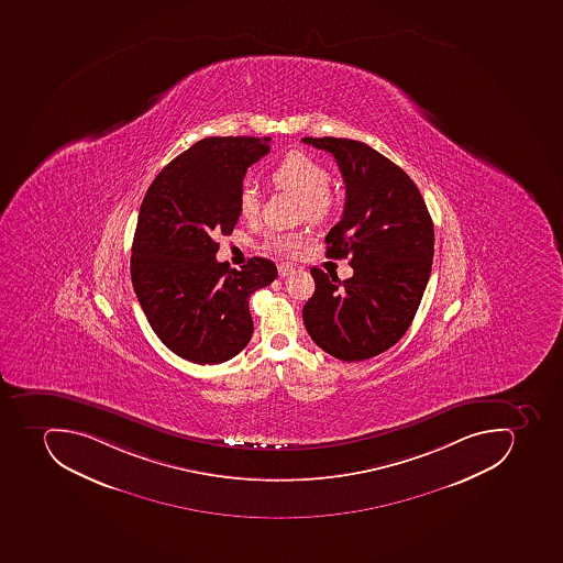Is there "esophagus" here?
<instances>
[{"mask_svg":"<svg viewBox=\"0 0 563 563\" xmlns=\"http://www.w3.org/2000/svg\"><path fill=\"white\" fill-rule=\"evenodd\" d=\"M295 272V266L289 265V263H280L279 265V275L280 277H288Z\"/></svg>","mask_w":563,"mask_h":563,"instance_id":"obj_1","label":"esophagus"}]
</instances>
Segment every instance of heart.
Returning <instances> with one entry per match:
<instances>
[{
  "label": "heart",
  "mask_w": 563,
  "mask_h": 563,
  "mask_svg": "<svg viewBox=\"0 0 563 563\" xmlns=\"http://www.w3.org/2000/svg\"><path fill=\"white\" fill-rule=\"evenodd\" d=\"M271 180L280 189L292 190L303 198V212L311 219H321L330 212L333 205L330 190L329 169L311 153L303 150H291L279 163L272 167ZM260 192L254 185L242 184L239 190V213L245 221H254L260 213ZM303 234L289 231H271L266 233L263 247L279 256H292L303 243Z\"/></svg>",
  "instance_id": "heart-1"
}]
</instances>
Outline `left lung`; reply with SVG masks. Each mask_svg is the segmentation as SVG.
Returning a JSON list of instances; mask_svg holds the SVG:
<instances>
[{
    "label": "left lung",
    "instance_id": "obj_1",
    "mask_svg": "<svg viewBox=\"0 0 563 563\" xmlns=\"http://www.w3.org/2000/svg\"><path fill=\"white\" fill-rule=\"evenodd\" d=\"M332 153L346 184L341 221L327 256H351L353 277L312 266L316 289L303 306L312 341L339 361L361 362L394 346L410 329L431 275L434 228L410 176L361 141L303 137Z\"/></svg>",
    "mask_w": 563,
    "mask_h": 563
}]
</instances>
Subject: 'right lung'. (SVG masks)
Wrapping results in <instances>:
<instances>
[{"instance_id": "obj_1", "label": "right lung", "mask_w": 563, "mask_h": 563, "mask_svg": "<svg viewBox=\"0 0 563 563\" xmlns=\"http://www.w3.org/2000/svg\"><path fill=\"white\" fill-rule=\"evenodd\" d=\"M272 137H207L173 158L152 181L135 225L131 277L157 338L194 364H221L252 338L249 297L277 277L251 257L242 271L216 260L239 222V190Z\"/></svg>"}]
</instances>
